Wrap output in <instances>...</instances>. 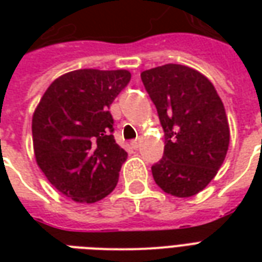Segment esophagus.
<instances>
[{
    "instance_id": "1",
    "label": "esophagus",
    "mask_w": 262,
    "mask_h": 262,
    "mask_svg": "<svg viewBox=\"0 0 262 262\" xmlns=\"http://www.w3.org/2000/svg\"><path fill=\"white\" fill-rule=\"evenodd\" d=\"M130 146H132V148L137 150V148H139V146H140V142H139V140H133V142L130 143Z\"/></svg>"
}]
</instances>
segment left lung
I'll use <instances>...</instances> for the list:
<instances>
[{"mask_svg": "<svg viewBox=\"0 0 262 262\" xmlns=\"http://www.w3.org/2000/svg\"><path fill=\"white\" fill-rule=\"evenodd\" d=\"M140 75L164 130L154 181L172 196H193L213 180L229 148L223 102L213 84L188 66L164 64Z\"/></svg>", "mask_w": 262, "mask_h": 262, "instance_id": "left-lung-1", "label": "left lung"}]
</instances>
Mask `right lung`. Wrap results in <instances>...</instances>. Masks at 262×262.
Returning <instances> with one entry per match:
<instances>
[{"instance_id": "obj_1", "label": "right lung", "mask_w": 262, "mask_h": 262, "mask_svg": "<svg viewBox=\"0 0 262 262\" xmlns=\"http://www.w3.org/2000/svg\"><path fill=\"white\" fill-rule=\"evenodd\" d=\"M127 70L84 69L49 85L32 118L39 168L59 192L94 203L118 184L127 153L115 142L108 109L130 81Z\"/></svg>"}]
</instances>
